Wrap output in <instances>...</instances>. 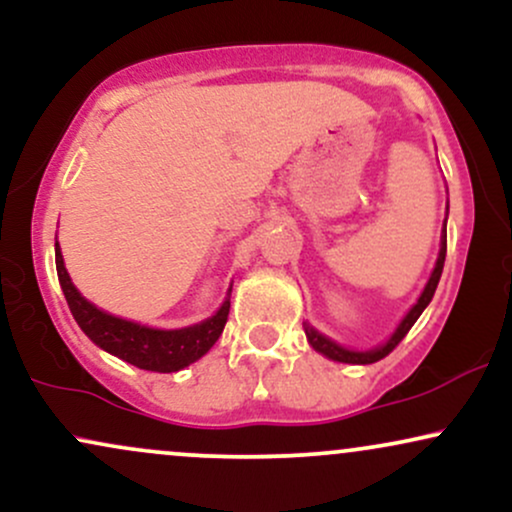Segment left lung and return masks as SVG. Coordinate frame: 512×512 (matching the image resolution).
<instances>
[{
  "mask_svg": "<svg viewBox=\"0 0 512 512\" xmlns=\"http://www.w3.org/2000/svg\"><path fill=\"white\" fill-rule=\"evenodd\" d=\"M448 209L450 207H445L443 231H440V250H438L436 264H433V272H431V276H428L424 291L419 293L416 303L411 305V308L407 310V315L399 320L395 332H392L383 344L373 346V349H349V346L334 342L332 337H327V334L315 330V327L310 325L308 320H305L303 322L305 337H308V344L313 346L317 354H322L325 358H330V361H337V363H351V366H368V363H375V361H380V358H385L399 342H402L404 334H407L411 330V325L419 320L421 313H424V310L428 308V303H431L433 293H436V289H438V281H440V274H443V264H445V245H448Z\"/></svg>",
  "mask_w": 512,
  "mask_h": 512,
  "instance_id": "left-lung-1",
  "label": "left lung"
}]
</instances>
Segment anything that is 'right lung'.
<instances>
[{
	"label": "right lung",
	"mask_w": 512,
	"mask_h": 512,
	"mask_svg": "<svg viewBox=\"0 0 512 512\" xmlns=\"http://www.w3.org/2000/svg\"><path fill=\"white\" fill-rule=\"evenodd\" d=\"M55 262L57 276H60V286L64 298H67L69 310H72L76 325L81 332L91 339L98 349L108 351L122 361L132 363V366L142 370H154V373H175V370L187 368L202 358L216 339L221 337L223 327H226L228 310H231V289L228 286L226 298L216 308V313L207 320L195 322V325L178 327V330H161V327H149L142 322L127 320V317H117L108 310L98 308L96 303L88 301L76 289L72 276L64 267V257L60 243H55Z\"/></svg>",
	"instance_id": "add662e5"
}]
</instances>
